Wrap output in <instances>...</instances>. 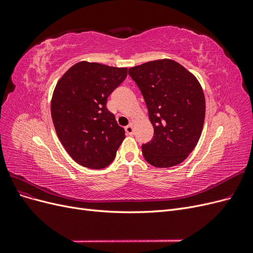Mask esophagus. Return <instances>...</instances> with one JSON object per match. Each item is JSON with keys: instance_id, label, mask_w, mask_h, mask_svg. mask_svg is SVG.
Wrapping results in <instances>:
<instances>
[{"instance_id": "esophagus-1", "label": "esophagus", "mask_w": 253, "mask_h": 253, "mask_svg": "<svg viewBox=\"0 0 253 253\" xmlns=\"http://www.w3.org/2000/svg\"><path fill=\"white\" fill-rule=\"evenodd\" d=\"M126 134H128V135L134 134V126H133L132 122H131V124H129L128 126H126Z\"/></svg>"}]
</instances>
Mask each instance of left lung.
Returning <instances> with one entry per match:
<instances>
[{
    "label": "left lung",
    "instance_id": "left-lung-1",
    "mask_svg": "<svg viewBox=\"0 0 253 253\" xmlns=\"http://www.w3.org/2000/svg\"><path fill=\"white\" fill-rule=\"evenodd\" d=\"M128 75L139 87L154 127L142 144L147 162L157 168L182 163L202 135L206 102L200 82L176 61L155 60L131 67Z\"/></svg>",
    "mask_w": 253,
    "mask_h": 253
}]
</instances>
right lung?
Masks as SVG:
<instances>
[{"mask_svg": "<svg viewBox=\"0 0 253 253\" xmlns=\"http://www.w3.org/2000/svg\"><path fill=\"white\" fill-rule=\"evenodd\" d=\"M126 75V67L82 61L58 81L51 118L61 143L77 164L99 170L116 156L126 138L125 128L106 108V100Z\"/></svg>", "mask_w": 253, "mask_h": 253, "instance_id": "add662e5", "label": "right lung"}]
</instances>
